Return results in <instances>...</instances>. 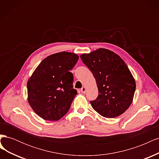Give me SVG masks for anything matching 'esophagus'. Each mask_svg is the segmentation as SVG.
<instances>
[{"label": "esophagus", "instance_id": "esophagus-1", "mask_svg": "<svg viewBox=\"0 0 159 159\" xmlns=\"http://www.w3.org/2000/svg\"><path fill=\"white\" fill-rule=\"evenodd\" d=\"M85 91H86V88L85 87H82V88L81 89V92L82 93H85Z\"/></svg>", "mask_w": 159, "mask_h": 159}]
</instances>
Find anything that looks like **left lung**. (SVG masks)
<instances>
[{"instance_id": "1", "label": "left lung", "mask_w": 159, "mask_h": 159, "mask_svg": "<svg viewBox=\"0 0 159 159\" xmlns=\"http://www.w3.org/2000/svg\"><path fill=\"white\" fill-rule=\"evenodd\" d=\"M92 72L99 95L90 103L104 117L115 118L123 114L131 105L136 83L125 62L115 52L99 48L80 56Z\"/></svg>"}]
</instances>
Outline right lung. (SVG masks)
<instances>
[{"mask_svg": "<svg viewBox=\"0 0 159 159\" xmlns=\"http://www.w3.org/2000/svg\"><path fill=\"white\" fill-rule=\"evenodd\" d=\"M79 56L61 52L43 60L27 82L28 102L38 116L46 121H58L68 113L77 93L70 71Z\"/></svg>", "mask_w": 159, "mask_h": 159, "instance_id": "obj_1", "label": "right lung"}]
</instances>
